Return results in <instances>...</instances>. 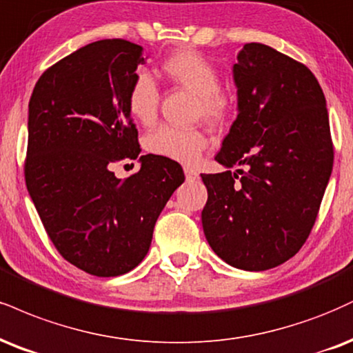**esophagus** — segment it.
I'll return each mask as SVG.
<instances>
[{"label": "esophagus", "mask_w": 353, "mask_h": 353, "mask_svg": "<svg viewBox=\"0 0 353 353\" xmlns=\"http://www.w3.org/2000/svg\"><path fill=\"white\" fill-rule=\"evenodd\" d=\"M184 174H185V177H188V181H195L199 177L197 169L189 168V165H185V168H184Z\"/></svg>", "instance_id": "34e87169"}]
</instances>
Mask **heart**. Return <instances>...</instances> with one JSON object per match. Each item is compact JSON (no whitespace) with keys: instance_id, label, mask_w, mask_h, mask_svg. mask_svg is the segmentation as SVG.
Here are the masks:
<instances>
[{"instance_id":"heart-1","label":"heart","mask_w":353,"mask_h":353,"mask_svg":"<svg viewBox=\"0 0 353 353\" xmlns=\"http://www.w3.org/2000/svg\"><path fill=\"white\" fill-rule=\"evenodd\" d=\"M161 70L171 82L188 88L197 95V117L209 125L220 126L232 117L235 100L220 88L222 79L217 67L194 49L177 50L164 59ZM161 92L156 80L146 70L136 72L126 90V107L131 117L143 125H151L158 117ZM209 139L202 130L177 128L163 125L144 139V146L151 154L192 164L205 151Z\"/></svg>"}]
</instances>
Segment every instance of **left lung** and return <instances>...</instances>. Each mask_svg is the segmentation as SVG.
I'll use <instances>...</instances> for the list:
<instances>
[{
  "mask_svg": "<svg viewBox=\"0 0 353 353\" xmlns=\"http://www.w3.org/2000/svg\"><path fill=\"white\" fill-rule=\"evenodd\" d=\"M233 79L239 114L201 174L209 199L205 239L228 265L265 271L294 256L316 223L334 164L325 97L304 63L265 44H245ZM233 165L245 170L228 172Z\"/></svg>",
  "mask_w": 353,
  "mask_h": 353,
  "instance_id": "8db88e82",
  "label": "left lung"
}]
</instances>
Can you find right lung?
Listing matches in <instances>:
<instances>
[{"label": "right lung", "instance_id": "right-lung-1", "mask_svg": "<svg viewBox=\"0 0 353 353\" xmlns=\"http://www.w3.org/2000/svg\"><path fill=\"white\" fill-rule=\"evenodd\" d=\"M141 46L103 39L49 67L29 100L24 179L41 222L63 260L112 278L146 256L161 210L184 182L176 161L141 156L126 179L114 163L139 156L126 90Z\"/></svg>", "mask_w": 353, "mask_h": 353}]
</instances>
